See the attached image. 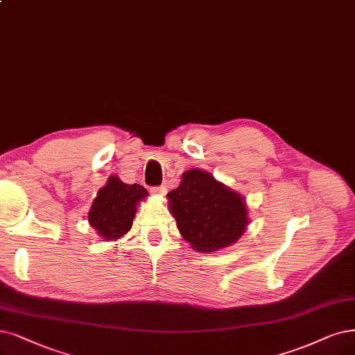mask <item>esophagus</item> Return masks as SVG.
Returning <instances> with one entry per match:
<instances>
[{"label":"esophagus","mask_w":355,"mask_h":355,"mask_svg":"<svg viewBox=\"0 0 355 355\" xmlns=\"http://www.w3.org/2000/svg\"><path fill=\"white\" fill-rule=\"evenodd\" d=\"M150 193H152V194H155V196H161V198H162V196L166 193V189H165V186H161V187H152V189H150Z\"/></svg>","instance_id":"1"}]
</instances>
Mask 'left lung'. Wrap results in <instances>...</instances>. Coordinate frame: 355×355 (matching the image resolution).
I'll return each instance as SVG.
<instances>
[{"instance_id": "8db88e82", "label": "left lung", "mask_w": 355, "mask_h": 355, "mask_svg": "<svg viewBox=\"0 0 355 355\" xmlns=\"http://www.w3.org/2000/svg\"><path fill=\"white\" fill-rule=\"evenodd\" d=\"M166 198L181 237L199 253H215L232 245L250 224L244 196L205 169L186 171L180 186Z\"/></svg>"}]
</instances>
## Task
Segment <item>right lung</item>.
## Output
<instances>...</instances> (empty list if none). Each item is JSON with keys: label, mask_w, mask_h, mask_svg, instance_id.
I'll use <instances>...</instances> for the list:
<instances>
[{"label": "right lung", "mask_w": 355, "mask_h": 355, "mask_svg": "<svg viewBox=\"0 0 355 355\" xmlns=\"http://www.w3.org/2000/svg\"><path fill=\"white\" fill-rule=\"evenodd\" d=\"M148 190L140 184H125L118 175H111L92 203L89 225L102 241H116L131 230L140 202L146 200Z\"/></svg>", "instance_id": "right-lung-1"}]
</instances>
